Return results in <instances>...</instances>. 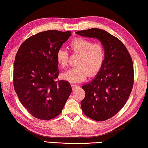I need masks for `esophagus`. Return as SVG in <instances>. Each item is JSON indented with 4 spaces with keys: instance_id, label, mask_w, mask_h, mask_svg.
Instances as JSON below:
<instances>
[{
    "instance_id": "34e87169",
    "label": "esophagus",
    "mask_w": 148,
    "mask_h": 148,
    "mask_svg": "<svg viewBox=\"0 0 148 148\" xmlns=\"http://www.w3.org/2000/svg\"><path fill=\"white\" fill-rule=\"evenodd\" d=\"M79 88V86L78 85H76V84H72V90H76V89Z\"/></svg>"
}]
</instances>
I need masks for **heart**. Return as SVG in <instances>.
Returning <instances> with one entry per match:
<instances>
[{"instance_id": "heart-1", "label": "heart", "mask_w": 148, "mask_h": 148, "mask_svg": "<svg viewBox=\"0 0 148 148\" xmlns=\"http://www.w3.org/2000/svg\"><path fill=\"white\" fill-rule=\"evenodd\" d=\"M69 47L72 52L79 55L76 62L78 66L63 72L62 79L71 83L81 82L88 74L94 76L101 69L105 58V50L101 44L93 43L88 39L78 37L70 42ZM56 57L60 66H66L69 59L66 50L58 49Z\"/></svg>"}]
</instances>
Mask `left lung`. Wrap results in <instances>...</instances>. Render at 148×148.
I'll return each instance as SVG.
<instances>
[{
    "instance_id": "1",
    "label": "left lung",
    "mask_w": 148,
    "mask_h": 148,
    "mask_svg": "<svg viewBox=\"0 0 148 148\" xmlns=\"http://www.w3.org/2000/svg\"><path fill=\"white\" fill-rule=\"evenodd\" d=\"M76 34L99 40L105 50L101 69L82 88L86 95L81 102L84 113L95 121L107 120L126 104L134 84L132 58L122 42L103 29L82 30Z\"/></svg>"
}]
</instances>
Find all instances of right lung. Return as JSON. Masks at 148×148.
<instances>
[{"mask_svg": "<svg viewBox=\"0 0 148 148\" xmlns=\"http://www.w3.org/2000/svg\"><path fill=\"white\" fill-rule=\"evenodd\" d=\"M71 32L48 30L21 45L14 64V88L20 101L36 118L50 120L60 114L72 92L69 82L56 81L57 53Z\"/></svg>", "mask_w": 148, "mask_h": 148, "instance_id": "right-lung-1", "label": "right lung"}]
</instances>
